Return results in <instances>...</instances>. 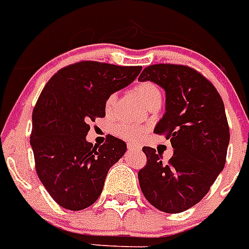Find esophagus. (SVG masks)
<instances>
[{
	"label": "esophagus",
	"mask_w": 249,
	"mask_h": 249,
	"mask_svg": "<svg viewBox=\"0 0 249 249\" xmlns=\"http://www.w3.org/2000/svg\"><path fill=\"white\" fill-rule=\"evenodd\" d=\"M128 149L131 150V152H135V150L141 149V147H139V145H137V144L128 143Z\"/></svg>",
	"instance_id": "esophagus-1"
}]
</instances>
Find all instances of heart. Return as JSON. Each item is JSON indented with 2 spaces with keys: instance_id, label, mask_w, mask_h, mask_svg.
Segmentation results:
<instances>
[{
  "instance_id": "1",
  "label": "heart",
  "mask_w": 249,
  "mask_h": 249,
  "mask_svg": "<svg viewBox=\"0 0 249 249\" xmlns=\"http://www.w3.org/2000/svg\"><path fill=\"white\" fill-rule=\"evenodd\" d=\"M135 93L139 97L144 105H149L150 102H153L154 100H160V91L154 83L152 82H141L135 86L134 89ZM115 100V95L110 96V99L107 101V105H112V102ZM116 134L120 137L129 139V141H138L139 138L143 137L144 128L139 126V125H129V124H120L115 129Z\"/></svg>"
}]
</instances>
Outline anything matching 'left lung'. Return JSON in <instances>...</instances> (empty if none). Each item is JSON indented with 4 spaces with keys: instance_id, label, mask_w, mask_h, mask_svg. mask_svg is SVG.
<instances>
[{
    "instance_id": "left-lung-1",
    "label": "left lung",
    "mask_w": 249,
    "mask_h": 249,
    "mask_svg": "<svg viewBox=\"0 0 249 249\" xmlns=\"http://www.w3.org/2000/svg\"><path fill=\"white\" fill-rule=\"evenodd\" d=\"M166 92V112L154 133L171 138L173 156L163 163L144 147L147 166L138 178L145 199L160 212L176 214L196 205L223 171L229 126L223 100L205 77L190 67L154 64L139 76Z\"/></svg>"
}]
</instances>
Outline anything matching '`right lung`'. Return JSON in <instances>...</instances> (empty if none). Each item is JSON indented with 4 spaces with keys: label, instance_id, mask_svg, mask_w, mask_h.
I'll list each match as a JSON object with an SVG mask.
<instances>
[{
    "label": "right lung",
    "instance_id": "add662e5",
    "mask_svg": "<svg viewBox=\"0 0 249 249\" xmlns=\"http://www.w3.org/2000/svg\"><path fill=\"white\" fill-rule=\"evenodd\" d=\"M142 67L79 62L58 71L33 111L30 145L37 176L62 208L83 210L101 195L108 170L126 144L108 135L102 145L86 139L89 121L105 116L112 93L134 82Z\"/></svg>",
    "mask_w": 249,
    "mask_h": 249
}]
</instances>
